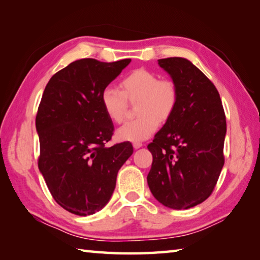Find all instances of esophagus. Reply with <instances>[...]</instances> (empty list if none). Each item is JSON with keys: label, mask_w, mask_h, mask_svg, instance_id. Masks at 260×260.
I'll use <instances>...</instances> for the list:
<instances>
[{"label": "esophagus", "mask_w": 260, "mask_h": 260, "mask_svg": "<svg viewBox=\"0 0 260 260\" xmlns=\"http://www.w3.org/2000/svg\"><path fill=\"white\" fill-rule=\"evenodd\" d=\"M142 146H143V144L141 143V142H134V143H133V147H134V149H140V148L142 147Z\"/></svg>", "instance_id": "obj_1"}]
</instances>
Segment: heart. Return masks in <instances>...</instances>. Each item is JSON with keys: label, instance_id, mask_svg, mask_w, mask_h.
Masks as SVG:
<instances>
[{"label": "heart", "instance_id": "b5f03b06", "mask_svg": "<svg viewBox=\"0 0 260 260\" xmlns=\"http://www.w3.org/2000/svg\"><path fill=\"white\" fill-rule=\"evenodd\" d=\"M120 89L108 87L101 94V104L113 122L122 121L127 100L136 103L139 118L127 121L117 131L118 139L140 142L150 138L160 122L169 120L178 105L179 93L175 83L144 69L135 70L120 81Z\"/></svg>", "mask_w": 260, "mask_h": 260}]
</instances>
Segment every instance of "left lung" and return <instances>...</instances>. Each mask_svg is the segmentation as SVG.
Segmentation results:
<instances>
[{"label":"left lung","instance_id":"1","mask_svg":"<svg viewBox=\"0 0 260 260\" xmlns=\"http://www.w3.org/2000/svg\"><path fill=\"white\" fill-rule=\"evenodd\" d=\"M178 88L174 113L148 149L147 180L155 199L174 210L190 209L213 191L223 162L226 117L217 88L190 60L158 59Z\"/></svg>","mask_w":260,"mask_h":260}]
</instances>
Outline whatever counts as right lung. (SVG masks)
Instances as JSON below:
<instances>
[{"label": "right lung", "mask_w": 260, "mask_h": 260, "mask_svg": "<svg viewBox=\"0 0 260 260\" xmlns=\"http://www.w3.org/2000/svg\"><path fill=\"white\" fill-rule=\"evenodd\" d=\"M131 59L72 61L51 77L39 105V170L54 200L77 215L102 210L116 188L117 174L133 153L131 142L107 147L114 127L101 94Z\"/></svg>", "instance_id": "1"}]
</instances>
